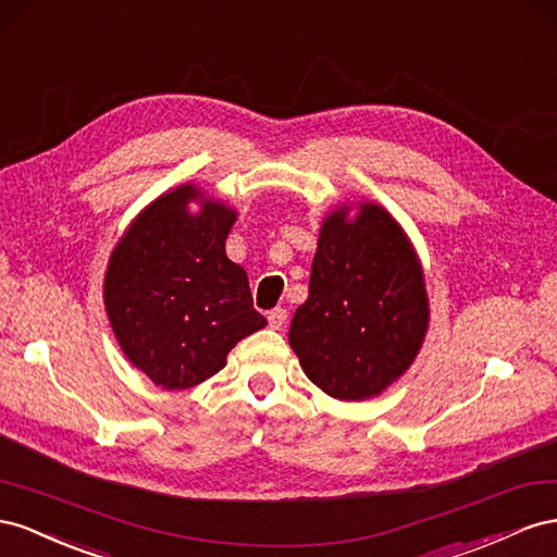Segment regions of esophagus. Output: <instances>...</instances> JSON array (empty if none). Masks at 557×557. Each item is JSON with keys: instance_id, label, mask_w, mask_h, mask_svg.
<instances>
[{"instance_id": "1", "label": "esophagus", "mask_w": 557, "mask_h": 557, "mask_svg": "<svg viewBox=\"0 0 557 557\" xmlns=\"http://www.w3.org/2000/svg\"><path fill=\"white\" fill-rule=\"evenodd\" d=\"M284 322H287V310H284V308H275V310L268 312V324H270V329L280 331V329L284 326Z\"/></svg>"}]
</instances>
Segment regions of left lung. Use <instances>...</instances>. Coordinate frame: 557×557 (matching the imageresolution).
I'll return each instance as SVG.
<instances>
[{"label": "left lung", "mask_w": 557, "mask_h": 557, "mask_svg": "<svg viewBox=\"0 0 557 557\" xmlns=\"http://www.w3.org/2000/svg\"><path fill=\"white\" fill-rule=\"evenodd\" d=\"M426 324L422 265L396 219L375 202L331 212L289 329L306 375L333 399H371L410 369Z\"/></svg>", "instance_id": "8db88e82"}]
</instances>
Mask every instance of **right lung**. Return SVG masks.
Segmentation results:
<instances>
[{"mask_svg": "<svg viewBox=\"0 0 557 557\" xmlns=\"http://www.w3.org/2000/svg\"><path fill=\"white\" fill-rule=\"evenodd\" d=\"M188 201H200L196 215ZM235 210L184 184L141 210L111 251L104 308L133 367L163 389H188L226 367L265 326L243 265L226 257Z\"/></svg>", "mask_w": 557, "mask_h": 557, "instance_id": "right-lung-1", "label": "right lung"}]
</instances>
